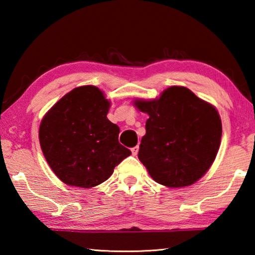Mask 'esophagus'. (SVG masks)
I'll return each mask as SVG.
<instances>
[{
    "label": "esophagus",
    "instance_id": "1",
    "mask_svg": "<svg viewBox=\"0 0 255 255\" xmlns=\"http://www.w3.org/2000/svg\"><path fill=\"white\" fill-rule=\"evenodd\" d=\"M138 149H139V147H138V146H135V147L131 148V154L133 155V156H136V155L138 154Z\"/></svg>",
    "mask_w": 255,
    "mask_h": 255
}]
</instances>
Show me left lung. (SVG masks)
<instances>
[{
	"label": "left lung",
	"instance_id": "8db88e82",
	"mask_svg": "<svg viewBox=\"0 0 255 255\" xmlns=\"http://www.w3.org/2000/svg\"><path fill=\"white\" fill-rule=\"evenodd\" d=\"M133 105L149 116L138 158L153 180L182 188L202 178L221 145L222 120L216 108L184 86H171L158 99H137Z\"/></svg>",
	"mask_w": 255,
	"mask_h": 255
}]
</instances>
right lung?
Listing matches in <instances>:
<instances>
[{
  "instance_id": "add662e5",
  "label": "right lung",
  "mask_w": 255,
  "mask_h": 255,
  "mask_svg": "<svg viewBox=\"0 0 255 255\" xmlns=\"http://www.w3.org/2000/svg\"><path fill=\"white\" fill-rule=\"evenodd\" d=\"M110 102L93 85L75 88L42 118L39 141L47 163L64 183L92 188L105 182L131 154L107 118Z\"/></svg>"
}]
</instances>
